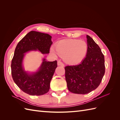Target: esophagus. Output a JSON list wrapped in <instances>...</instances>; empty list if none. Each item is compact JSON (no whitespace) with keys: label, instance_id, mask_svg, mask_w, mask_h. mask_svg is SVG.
<instances>
[{"label":"esophagus","instance_id":"esophagus-1","mask_svg":"<svg viewBox=\"0 0 120 120\" xmlns=\"http://www.w3.org/2000/svg\"><path fill=\"white\" fill-rule=\"evenodd\" d=\"M57 66H62V67H64V64L60 61V60H59L57 61Z\"/></svg>","mask_w":120,"mask_h":120}]
</instances>
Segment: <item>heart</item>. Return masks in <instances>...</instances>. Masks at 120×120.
I'll return each mask as SVG.
<instances>
[{
    "label": "heart",
    "mask_w": 120,
    "mask_h": 120,
    "mask_svg": "<svg viewBox=\"0 0 120 120\" xmlns=\"http://www.w3.org/2000/svg\"><path fill=\"white\" fill-rule=\"evenodd\" d=\"M50 51L54 55L64 57V61L70 64L80 63L88 52L86 42L79 39H65L58 42L56 49L52 47Z\"/></svg>",
    "instance_id": "b5f03b06"
}]
</instances>
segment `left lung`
I'll return each mask as SVG.
<instances>
[{
    "mask_svg": "<svg viewBox=\"0 0 120 120\" xmlns=\"http://www.w3.org/2000/svg\"><path fill=\"white\" fill-rule=\"evenodd\" d=\"M88 52L81 64L65 67L68 90L72 93L86 94L97 89L105 72V58L101 49L86 35Z\"/></svg>",
    "mask_w": 120,
    "mask_h": 120,
    "instance_id": "obj_1",
    "label": "left lung"
}]
</instances>
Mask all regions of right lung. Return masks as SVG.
Returning a JSON list of instances; mask_svg holds the SVG:
<instances>
[{
	"mask_svg": "<svg viewBox=\"0 0 120 120\" xmlns=\"http://www.w3.org/2000/svg\"><path fill=\"white\" fill-rule=\"evenodd\" d=\"M52 43V37L49 34L31 31L16 47L11 64L12 79L16 85L28 95L41 96L49 91L57 61H48L43 58L38 70L30 73L23 67L25 53L34 50H38L42 54L49 53Z\"/></svg>",
	"mask_w": 120,
	"mask_h": 120,
	"instance_id": "add662e5",
	"label": "right lung"
}]
</instances>
